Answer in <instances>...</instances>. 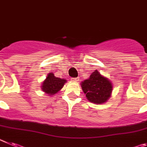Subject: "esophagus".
Segmentation results:
<instances>
[{"label": "esophagus", "mask_w": 147, "mask_h": 147, "mask_svg": "<svg viewBox=\"0 0 147 147\" xmlns=\"http://www.w3.org/2000/svg\"><path fill=\"white\" fill-rule=\"evenodd\" d=\"M72 81H74V82H77V81H78V78H72Z\"/></svg>", "instance_id": "esophagus-1"}]
</instances>
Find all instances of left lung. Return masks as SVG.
<instances>
[{
    "instance_id": "8db88e82",
    "label": "left lung",
    "mask_w": 147,
    "mask_h": 147,
    "mask_svg": "<svg viewBox=\"0 0 147 147\" xmlns=\"http://www.w3.org/2000/svg\"><path fill=\"white\" fill-rule=\"evenodd\" d=\"M81 87L87 100L95 104L105 102L110 98L113 89L111 82L97 70L92 72L89 78L82 82Z\"/></svg>"
}]
</instances>
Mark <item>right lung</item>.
<instances>
[{"label": "right lung", "mask_w": 147, "mask_h": 147, "mask_svg": "<svg viewBox=\"0 0 147 147\" xmlns=\"http://www.w3.org/2000/svg\"><path fill=\"white\" fill-rule=\"evenodd\" d=\"M65 83H67L65 79L57 78L53 73H49L42 83V90L47 94L54 95L63 88Z\"/></svg>", "instance_id": "1"}]
</instances>
